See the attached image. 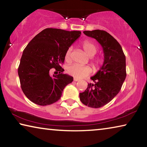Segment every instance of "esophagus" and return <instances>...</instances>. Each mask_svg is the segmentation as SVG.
Masks as SVG:
<instances>
[{"label": "esophagus", "instance_id": "obj_1", "mask_svg": "<svg viewBox=\"0 0 147 147\" xmlns=\"http://www.w3.org/2000/svg\"><path fill=\"white\" fill-rule=\"evenodd\" d=\"M79 80V79H78V78H74V81H75V82H77V81H78Z\"/></svg>", "mask_w": 147, "mask_h": 147}]
</instances>
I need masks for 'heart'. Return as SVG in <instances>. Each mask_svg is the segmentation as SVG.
I'll use <instances>...</instances> for the list:
<instances>
[{
  "mask_svg": "<svg viewBox=\"0 0 147 147\" xmlns=\"http://www.w3.org/2000/svg\"><path fill=\"white\" fill-rule=\"evenodd\" d=\"M83 50L86 54L89 57H93L96 54L98 48L95 44L90 41H84L81 45ZM71 48H69L65 54V59L67 62L71 61ZM91 64L94 69H98L102 63L100 58H92ZM67 71L69 74L76 78H82L84 77L89 75L91 73V69L88 66L80 65L78 64H73L67 68Z\"/></svg>",
  "mask_w": 147,
  "mask_h": 147,
  "instance_id": "1",
  "label": "heart"
}]
</instances>
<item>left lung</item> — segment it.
<instances>
[{"label": "left lung", "mask_w": 147, "mask_h": 147, "mask_svg": "<svg viewBox=\"0 0 147 147\" xmlns=\"http://www.w3.org/2000/svg\"><path fill=\"white\" fill-rule=\"evenodd\" d=\"M87 36L95 39L102 47L104 60L99 71L91 77L94 84H88L80 99L86 106L98 108L109 103L120 91L126 76V57L118 41L106 31H84Z\"/></svg>", "instance_id": "obj_1"}]
</instances>
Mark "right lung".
<instances>
[{"mask_svg": "<svg viewBox=\"0 0 147 147\" xmlns=\"http://www.w3.org/2000/svg\"><path fill=\"white\" fill-rule=\"evenodd\" d=\"M80 31L46 28L36 35L24 49L18 68L21 87L30 100L40 106L50 105L59 100L73 77L63 74L60 66L65 54L80 36ZM59 71L49 74L51 69Z\"/></svg>", "mask_w": 147, "mask_h": 147, "instance_id": "1", "label": "right lung"}]
</instances>
